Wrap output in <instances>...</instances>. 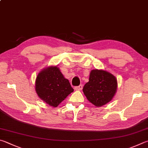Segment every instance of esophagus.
Here are the masks:
<instances>
[{
  "label": "esophagus",
  "instance_id": "obj_1",
  "mask_svg": "<svg viewBox=\"0 0 148 148\" xmlns=\"http://www.w3.org/2000/svg\"><path fill=\"white\" fill-rule=\"evenodd\" d=\"M74 88L76 90H81L82 88H83V85H79V86H77V87H75Z\"/></svg>",
  "mask_w": 148,
  "mask_h": 148
}]
</instances>
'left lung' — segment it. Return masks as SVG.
Here are the masks:
<instances>
[{
    "label": "left lung",
    "instance_id": "8db88e82",
    "mask_svg": "<svg viewBox=\"0 0 148 148\" xmlns=\"http://www.w3.org/2000/svg\"><path fill=\"white\" fill-rule=\"evenodd\" d=\"M116 77L104 70L94 69L90 72L88 82L83 92L87 100L96 107H101L111 101L116 93Z\"/></svg>",
    "mask_w": 148,
    "mask_h": 148
}]
</instances>
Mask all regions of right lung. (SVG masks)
Returning <instances> with one entry per match:
<instances>
[{
    "mask_svg": "<svg viewBox=\"0 0 148 148\" xmlns=\"http://www.w3.org/2000/svg\"><path fill=\"white\" fill-rule=\"evenodd\" d=\"M35 87L39 98L53 107H58L74 91L58 66H48L40 71Z\"/></svg>",
    "mask_w": 148,
    "mask_h": 148,
    "instance_id": "add662e5",
    "label": "right lung"
}]
</instances>
